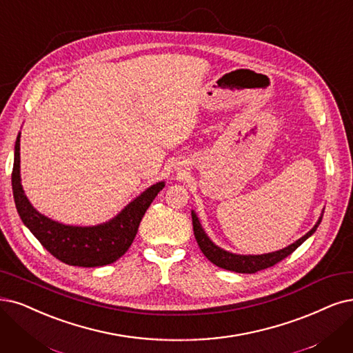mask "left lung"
<instances>
[{"instance_id": "obj_1", "label": "left lung", "mask_w": 353, "mask_h": 353, "mask_svg": "<svg viewBox=\"0 0 353 353\" xmlns=\"http://www.w3.org/2000/svg\"><path fill=\"white\" fill-rule=\"evenodd\" d=\"M323 213L324 211H321V214L317 223L313 225V229L307 232L303 237H300L299 241H295L294 243L288 245L284 249H279L270 253H262V255H239V253H232L229 250L221 249L207 236L200 223V219L195 214L194 210L191 211V216H192V228H194V236L196 239V243H199L201 252L210 262H213L216 266L223 268V270H228V271H233L239 274H255L258 271L266 270V268L274 266L279 261H283L284 258L291 255V253L301 243H304L307 239L317 230L319 224L323 219Z\"/></svg>"}]
</instances>
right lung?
Returning a JSON list of instances; mask_svg holds the SVG:
<instances>
[{
    "mask_svg": "<svg viewBox=\"0 0 353 353\" xmlns=\"http://www.w3.org/2000/svg\"><path fill=\"white\" fill-rule=\"evenodd\" d=\"M20 136L14 146L11 174L12 195L19 216L37 241L63 263L95 268L116 262L133 243L139 224L154 196L165 187V181L146 188L117 216L97 225H70L54 221L32 205L27 199L20 175Z\"/></svg>",
    "mask_w": 353,
    "mask_h": 353,
    "instance_id": "add662e5",
    "label": "right lung"
}]
</instances>
